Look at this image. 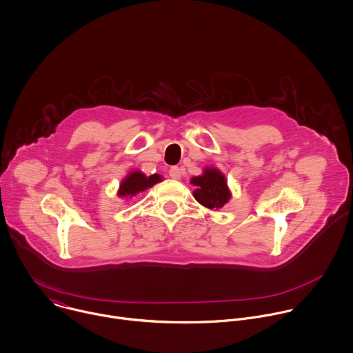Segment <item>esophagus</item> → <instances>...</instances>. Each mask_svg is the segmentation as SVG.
Returning a JSON list of instances; mask_svg holds the SVG:
<instances>
[{"label": "esophagus", "mask_w": 353, "mask_h": 353, "mask_svg": "<svg viewBox=\"0 0 353 353\" xmlns=\"http://www.w3.org/2000/svg\"><path fill=\"white\" fill-rule=\"evenodd\" d=\"M181 175H182V170L179 167H171L170 168V176L172 179H181Z\"/></svg>", "instance_id": "34e87169"}]
</instances>
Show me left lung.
Instances as JSON below:
<instances>
[{
    "label": "left lung",
    "mask_w": 353,
    "mask_h": 353,
    "mask_svg": "<svg viewBox=\"0 0 353 353\" xmlns=\"http://www.w3.org/2000/svg\"><path fill=\"white\" fill-rule=\"evenodd\" d=\"M197 189L193 192L194 199L210 210L222 208L230 199L225 176L215 168H205L201 176L192 178Z\"/></svg>",
    "instance_id": "obj_1"
}]
</instances>
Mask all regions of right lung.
Masks as SVG:
<instances>
[{"mask_svg":"<svg viewBox=\"0 0 353 353\" xmlns=\"http://www.w3.org/2000/svg\"><path fill=\"white\" fill-rule=\"evenodd\" d=\"M160 181H161V176L159 174H154L152 176H146L145 174H142L139 171H134L121 182L119 196H121V197L131 196L132 197L137 193L143 192L148 188H152L153 185H156Z\"/></svg>","mask_w":353,"mask_h":353,"instance_id":"right-lung-1","label":"right lung"}]
</instances>
